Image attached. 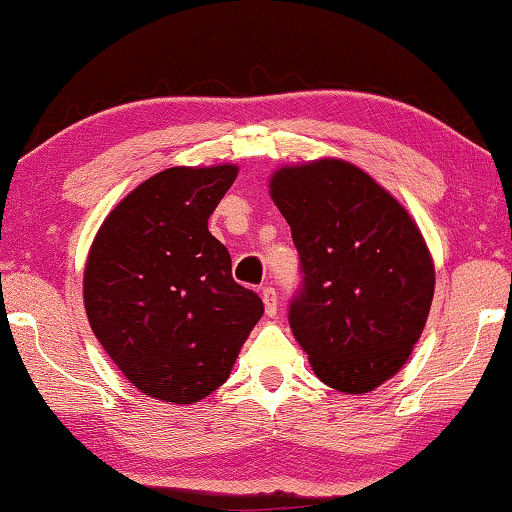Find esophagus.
<instances>
[{"label": "esophagus", "mask_w": 512, "mask_h": 512, "mask_svg": "<svg viewBox=\"0 0 512 512\" xmlns=\"http://www.w3.org/2000/svg\"><path fill=\"white\" fill-rule=\"evenodd\" d=\"M262 302H264V309H266V316H275L277 314V293L273 287H264L262 289Z\"/></svg>", "instance_id": "esophagus-1"}]
</instances>
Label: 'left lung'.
I'll return each mask as SVG.
<instances>
[{
	"label": "left lung",
	"mask_w": 512,
	"mask_h": 512,
	"mask_svg": "<svg viewBox=\"0 0 512 512\" xmlns=\"http://www.w3.org/2000/svg\"><path fill=\"white\" fill-rule=\"evenodd\" d=\"M268 194L305 273L289 323L311 370L334 391H375L409 361L429 318L436 268L418 223L339 158L280 167Z\"/></svg>",
	"instance_id": "8db88e82"
}]
</instances>
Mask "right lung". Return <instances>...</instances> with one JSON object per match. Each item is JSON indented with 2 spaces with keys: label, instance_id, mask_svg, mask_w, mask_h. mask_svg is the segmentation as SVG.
<instances>
[{
  "label": "right lung",
  "instance_id": "1",
  "mask_svg": "<svg viewBox=\"0 0 512 512\" xmlns=\"http://www.w3.org/2000/svg\"><path fill=\"white\" fill-rule=\"evenodd\" d=\"M237 173V164L155 173L112 207L90 246L92 332L137 391L160 402L194 404L216 391L264 314L207 230Z\"/></svg>",
  "mask_w": 512,
  "mask_h": 512
}]
</instances>
